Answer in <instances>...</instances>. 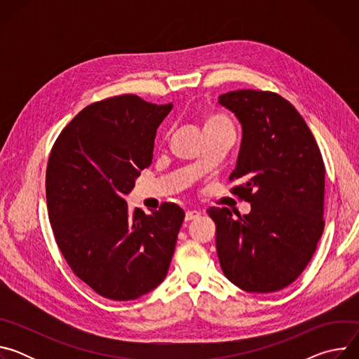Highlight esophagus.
Instances as JSON below:
<instances>
[{
	"instance_id": "esophagus-1",
	"label": "esophagus",
	"mask_w": 359,
	"mask_h": 359,
	"mask_svg": "<svg viewBox=\"0 0 359 359\" xmlns=\"http://www.w3.org/2000/svg\"><path fill=\"white\" fill-rule=\"evenodd\" d=\"M198 216H200V212H197V210H187V212H186V216H184V220H186V222H190V220L197 219Z\"/></svg>"
}]
</instances>
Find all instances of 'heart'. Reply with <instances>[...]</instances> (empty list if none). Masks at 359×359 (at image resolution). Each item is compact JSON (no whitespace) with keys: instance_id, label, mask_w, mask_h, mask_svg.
<instances>
[{"instance_id":"heart-1","label":"heart","mask_w":359,"mask_h":359,"mask_svg":"<svg viewBox=\"0 0 359 359\" xmlns=\"http://www.w3.org/2000/svg\"><path fill=\"white\" fill-rule=\"evenodd\" d=\"M226 128H231V123L222 114H206L203 116V130L204 132L216 130V129H226Z\"/></svg>"}]
</instances>
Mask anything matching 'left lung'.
<instances>
[{"instance_id":"left-lung-1","label":"left lung","mask_w":359,"mask_h":359,"mask_svg":"<svg viewBox=\"0 0 359 359\" xmlns=\"http://www.w3.org/2000/svg\"><path fill=\"white\" fill-rule=\"evenodd\" d=\"M241 123L243 137L231 189L251 204L233 217L210 208L224 276L248 292L278 291L304 271L324 231L325 166L302 116L287 99L241 89L219 96Z\"/></svg>"}]
</instances>
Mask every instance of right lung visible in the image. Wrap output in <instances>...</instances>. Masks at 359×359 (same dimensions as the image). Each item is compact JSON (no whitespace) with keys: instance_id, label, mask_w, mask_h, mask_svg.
Segmentation results:
<instances>
[{"instance_id":"right-lung-1","label":"right lung","mask_w":359,"mask_h":359,"mask_svg":"<svg viewBox=\"0 0 359 359\" xmlns=\"http://www.w3.org/2000/svg\"><path fill=\"white\" fill-rule=\"evenodd\" d=\"M172 108L136 95L95 102L50 150L45 190L57 244L75 276L105 298L136 299L168 274L184 212L175 203L129 212L123 197L150 166Z\"/></svg>"}]
</instances>
